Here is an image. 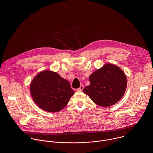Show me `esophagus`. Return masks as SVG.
I'll list each match as a JSON object with an SVG mask.
<instances>
[{
    "label": "esophagus",
    "mask_w": 153,
    "mask_h": 153,
    "mask_svg": "<svg viewBox=\"0 0 153 153\" xmlns=\"http://www.w3.org/2000/svg\"><path fill=\"white\" fill-rule=\"evenodd\" d=\"M83 88H84V86L83 85H80V86L79 87V88L77 89V91H82Z\"/></svg>",
    "instance_id": "obj_1"
}]
</instances>
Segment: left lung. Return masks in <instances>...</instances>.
<instances>
[{"mask_svg":"<svg viewBox=\"0 0 153 153\" xmlns=\"http://www.w3.org/2000/svg\"><path fill=\"white\" fill-rule=\"evenodd\" d=\"M90 85L83 92L97 105L109 107L119 102L125 94L127 80L124 72L111 63L105 64L89 77Z\"/></svg>","mask_w":153,"mask_h":153,"instance_id":"obj_1","label":"left lung"}]
</instances>
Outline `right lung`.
<instances>
[{
  "label": "right lung",
  "instance_id": "right-lung-1",
  "mask_svg": "<svg viewBox=\"0 0 153 153\" xmlns=\"http://www.w3.org/2000/svg\"><path fill=\"white\" fill-rule=\"evenodd\" d=\"M30 92L35 103L50 113L61 111L74 94L68 80L49 70L35 76L31 83Z\"/></svg>",
  "mask_w": 153,
  "mask_h": 153
}]
</instances>
